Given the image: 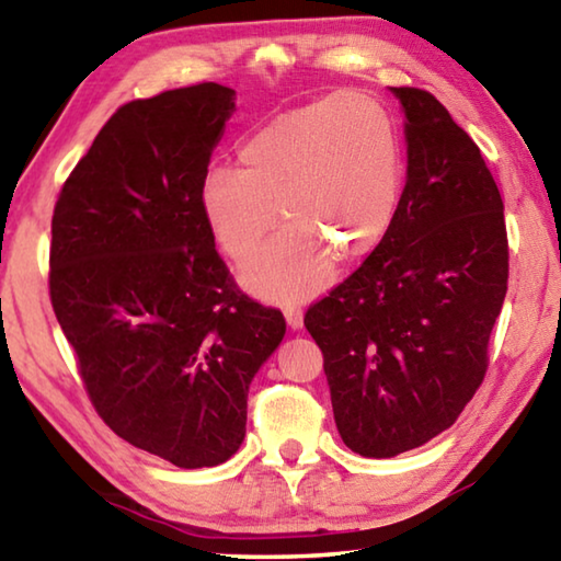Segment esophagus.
<instances>
[{
    "label": "esophagus",
    "instance_id": "34e87169",
    "mask_svg": "<svg viewBox=\"0 0 561 561\" xmlns=\"http://www.w3.org/2000/svg\"><path fill=\"white\" fill-rule=\"evenodd\" d=\"M284 319H287L289 329H294V331H299V329L304 327V314H301V309L287 307V309H284Z\"/></svg>",
    "mask_w": 561,
    "mask_h": 561
}]
</instances>
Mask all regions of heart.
<instances>
[{
    "mask_svg": "<svg viewBox=\"0 0 561 561\" xmlns=\"http://www.w3.org/2000/svg\"><path fill=\"white\" fill-rule=\"evenodd\" d=\"M401 180L391 113L366 93L344 91L247 133L237 146V170H207L197 203L213 240L234 264L257 257L279 210L287 227L242 279L262 299L299 301L327 287L334 257L358 262L381 244Z\"/></svg>",
    "mask_w": 561,
    "mask_h": 561,
    "instance_id": "obj_1",
    "label": "heart"
}]
</instances>
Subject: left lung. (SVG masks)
I'll return each mask as SVG.
<instances>
[{
    "label": "left lung",
    "instance_id": "obj_1",
    "mask_svg": "<svg viewBox=\"0 0 561 561\" xmlns=\"http://www.w3.org/2000/svg\"><path fill=\"white\" fill-rule=\"evenodd\" d=\"M403 108L405 187L366 262L309 307L341 440L393 458L458 421L507 294L505 205L480 148L421 89Z\"/></svg>",
    "mask_w": 561,
    "mask_h": 561
}]
</instances>
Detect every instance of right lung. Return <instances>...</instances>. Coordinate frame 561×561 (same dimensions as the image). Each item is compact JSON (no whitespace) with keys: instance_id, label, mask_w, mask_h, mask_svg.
Here are the masks:
<instances>
[{"instance_id":"right-lung-1","label":"right lung","mask_w":561,"mask_h":561,"mask_svg":"<svg viewBox=\"0 0 561 561\" xmlns=\"http://www.w3.org/2000/svg\"><path fill=\"white\" fill-rule=\"evenodd\" d=\"M232 113L220 83L126 103L51 220V307L93 408L185 470L240 448L252 378L287 331L282 311L237 289L197 203Z\"/></svg>"}]
</instances>
